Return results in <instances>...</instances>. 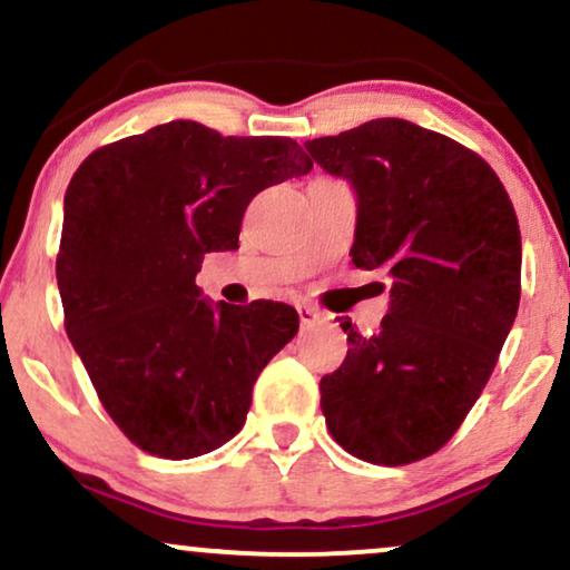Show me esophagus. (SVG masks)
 <instances>
[{"label":"esophagus","mask_w":570,"mask_h":570,"mask_svg":"<svg viewBox=\"0 0 570 570\" xmlns=\"http://www.w3.org/2000/svg\"><path fill=\"white\" fill-rule=\"evenodd\" d=\"M297 313H299V324H303V330H307V326H313V324H318V322H324V313L318 311V307H313V305H297Z\"/></svg>","instance_id":"34e87169"}]
</instances>
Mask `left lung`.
Listing matches in <instances>:
<instances>
[{"mask_svg":"<svg viewBox=\"0 0 570 570\" xmlns=\"http://www.w3.org/2000/svg\"><path fill=\"white\" fill-rule=\"evenodd\" d=\"M358 195L353 265L381 271L391 307L322 377L326 429L351 455L404 466L450 442L493 372L517 305L522 244L509 193L480 155L381 117L305 141Z\"/></svg>","mask_w":570,"mask_h":570,"instance_id":"obj_1","label":"left lung"}]
</instances>
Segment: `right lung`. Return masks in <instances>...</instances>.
<instances>
[{"label":"right lung","instance_id":"add662e5","mask_svg":"<svg viewBox=\"0 0 570 570\" xmlns=\"http://www.w3.org/2000/svg\"><path fill=\"white\" fill-rule=\"evenodd\" d=\"M313 163L286 136L193 120L104 144L63 195V326L104 410L136 448L181 461L244 429L259 372L297 335L292 305L200 297L208 252L238 248L246 206Z\"/></svg>","mask_w":570,"mask_h":570}]
</instances>
